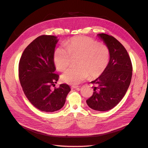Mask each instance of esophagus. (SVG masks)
I'll return each instance as SVG.
<instances>
[{
	"mask_svg": "<svg viewBox=\"0 0 148 148\" xmlns=\"http://www.w3.org/2000/svg\"><path fill=\"white\" fill-rule=\"evenodd\" d=\"M78 87H79V86H76V85H71V88H72V89L77 88H78Z\"/></svg>",
	"mask_w": 148,
	"mask_h": 148,
	"instance_id": "1",
	"label": "esophagus"
}]
</instances>
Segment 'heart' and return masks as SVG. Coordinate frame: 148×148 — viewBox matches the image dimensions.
Segmentation results:
<instances>
[{"label":"heart","mask_w":148,"mask_h":148,"mask_svg":"<svg viewBox=\"0 0 148 148\" xmlns=\"http://www.w3.org/2000/svg\"><path fill=\"white\" fill-rule=\"evenodd\" d=\"M66 48L59 47L53 53V61L57 70L64 71L70 64L71 56H78V66L71 67L62 75L63 81L71 84L81 83L89 75L91 78L100 76L110 59L109 47L92 38L77 36L65 43Z\"/></svg>","instance_id":"b5f03b06"}]
</instances>
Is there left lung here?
<instances>
[{
	"instance_id": "8db88e82",
	"label": "left lung",
	"mask_w": 148,
	"mask_h": 148,
	"mask_svg": "<svg viewBox=\"0 0 148 148\" xmlns=\"http://www.w3.org/2000/svg\"><path fill=\"white\" fill-rule=\"evenodd\" d=\"M98 36L110 51V60L102 75L91 82L92 95L88 106L96 111H107L117 106L127 92L132 77V64L126 49L112 36Z\"/></svg>"
}]
</instances>
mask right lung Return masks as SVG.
I'll list each match as a JSON object with an SVG mask.
<instances>
[{
	"label": "right lung",
	"instance_id": "add662e5",
	"mask_svg": "<svg viewBox=\"0 0 148 148\" xmlns=\"http://www.w3.org/2000/svg\"><path fill=\"white\" fill-rule=\"evenodd\" d=\"M57 42L54 36H40L25 48L18 65L19 79L25 95L36 108L46 112L60 109L70 91L66 84L52 89L59 77L54 73L53 62Z\"/></svg>",
	"mask_w": 148,
	"mask_h": 148
}]
</instances>
